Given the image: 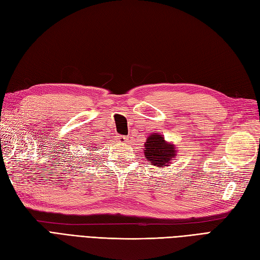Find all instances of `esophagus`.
<instances>
[{
	"label": "esophagus",
	"instance_id": "obj_1",
	"mask_svg": "<svg viewBox=\"0 0 260 260\" xmlns=\"http://www.w3.org/2000/svg\"><path fill=\"white\" fill-rule=\"evenodd\" d=\"M128 140H129V139L126 138V137H124V136H117V138H116V141L118 143H120V144L128 143Z\"/></svg>",
	"mask_w": 260,
	"mask_h": 260
}]
</instances>
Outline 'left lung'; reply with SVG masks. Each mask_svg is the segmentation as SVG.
I'll return each instance as SVG.
<instances>
[{
  "label": "left lung",
  "mask_w": 260,
  "mask_h": 260,
  "mask_svg": "<svg viewBox=\"0 0 260 260\" xmlns=\"http://www.w3.org/2000/svg\"><path fill=\"white\" fill-rule=\"evenodd\" d=\"M145 141L147 142L144 143V156L152 166L156 168L169 167V164L176 157L178 150L175 145L166 141L161 134H151Z\"/></svg>",
  "instance_id": "left-lung-1"
}]
</instances>
